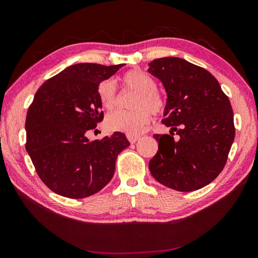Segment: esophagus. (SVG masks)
I'll list each match as a JSON object with an SVG mask.
<instances>
[{"label":"esophagus","mask_w":258,"mask_h":258,"mask_svg":"<svg viewBox=\"0 0 258 258\" xmlns=\"http://www.w3.org/2000/svg\"><path fill=\"white\" fill-rule=\"evenodd\" d=\"M127 139L131 143H135L140 139V137H138V135H135V137H133V135H127Z\"/></svg>","instance_id":"34e87169"}]
</instances>
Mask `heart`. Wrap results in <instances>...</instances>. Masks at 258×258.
<instances>
[{"label":"heart","instance_id":"b5f03b06","mask_svg":"<svg viewBox=\"0 0 258 258\" xmlns=\"http://www.w3.org/2000/svg\"><path fill=\"white\" fill-rule=\"evenodd\" d=\"M125 87L138 92L133 103L134 111L118 110L109 113L106 118V127L113 132L127 135H139L145 131L152 115H161L166 109V99L157 91V82L149 74L141 69H133L121 77ZM98 98L103 108L111 110L117 104V92L111 81H102L98 85Z\"/></svg>","mask_w":258,"mask_h":258}]
</instances>
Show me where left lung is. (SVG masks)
<instances>
[{"mask_svg": "<svg viewBox=\"0 0 258 258\" xmlns=\"http://www.w3.org/2000/svg\"><path fill=\"white\" fill-rule=\"evenodd\" d=\"M148 72L167 92L163 123L169 134H155L158 151L150 160L151 175L171 189H202L224 168L235 128L230 100L206 69L181 58L152 60ZM179 135L173 140V132Z\"/></svg>", "mask_w": 258, "mask_h": 258, "instance_id": "left-lung-1", "label": "left lung"}]
</instances>
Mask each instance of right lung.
<instances>
[{
    "label": "right lung",
    "instance_id": "1",
    "mask_svg": "<svg viewBox=\"0 0 258 258\" xmlns=\"http://www.w3.org/2000/svg\"><path fill=\"white\" fill-rule=\"evenodd\" d=\"M124 64L77 63L40 86L26 117V150L51 191L81 199L97 194L115 173L119 152L130 146L124 133L89 140L103 119L98 85Z\"/></svg>",
    "mask_w": 258,
    "mask_h": 258
}]
</instances>
